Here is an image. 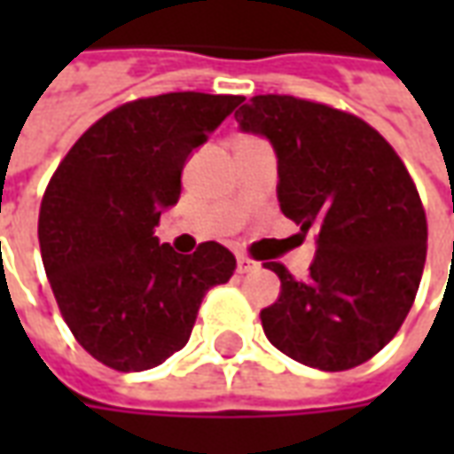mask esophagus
Instances as JSON below:
<instances>
[{"label":"esophagus","mask_w":454,"mask_h":454,"mask_svg":"<svg viewBox=\"0 0 454 454\" xmlns=\"http://www.w3.org/2000/svg\"><path fill=\"white\" fill-rule=\"evenodd\" d=\"M257 267H260V262H257V260H253V257L238 255V272H240V275L253 272V270H257Z\"/></svg>","instance_id":"1"}]
</instances>
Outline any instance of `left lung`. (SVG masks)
<instances>
[{
  "mask_svg": "<svg viewBox=\"0 0 454 454\" xmlns=\"http://www.w3.org/2000/svg\"><path fill=\"white\" fill-rule=\"evenodd\" d=\"M236 121L275 145L285 216L318 231L306 279L267 262L282 282L260 311L267 340L316 370H352L396 335L419 292L428 250L419 189L387 138L355 114L257 94Z\"/></svg>",
  "mask_w": 454,
  "mask_h": 454,
  "instance_id": "1",
  "label": "left lung"
}]
</instances>
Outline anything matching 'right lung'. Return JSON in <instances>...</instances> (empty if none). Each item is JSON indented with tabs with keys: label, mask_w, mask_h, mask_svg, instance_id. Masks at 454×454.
Returning a JSON list of instances; mask_svg holds the SVG:
<instances>
[{
	"label": "right lung",
	"mask_w": 454,
	"mask_h": 454,
	"mask_svg": "<svg viewBox=\"0 0 454 454\" xmlns=\"http://www.w3.org/2000/svg\"><path fill=\"white\" fill-rule=\"evenodd\" d=\"M240 102L168 92L121 104L84 130L45 187V275L74 340L112 370H150L182 350L201 299L233 277L236 257L216 240L179 255L153 231L177 204L192 150Z\"/></svg>",
	"instance_id": "right-lung-1"
}]
</instances>
